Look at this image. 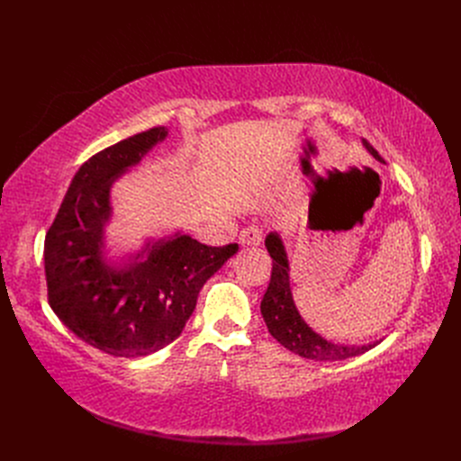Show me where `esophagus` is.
Wrapping results in <instances>:
<instances>
[{"instance_id": "obj_1", "label": "esophagus", "mask_w": 461, "mask_h": 461, "mask_svg": "<svg viewBox=\"0 0 461 461\" xmlns=\"http://www.w3.org/2000/svg\"><path fill=\"white\" fill-rule=\"evenodd\" d=\"M261 240H263V230L256 224L245 228L239 233V243L245 247H258V245H261Z\"/></svg>"}]
</instances>
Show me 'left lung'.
Instances as JSON below:
<instances>
[{"label": "left lung", "mask_w": 461, "mask_h": 461, "mask_svg": "<svg viewBox=\"0 0 461 461\" xmlns=\"http://www.w3.org/2000/svg\"><path fill=\"white\" fill-rule=\"evenodd\" d=\"M365 145L379 162H383L379 153L366 140ZM265 247H267L273 258V271L267 292H265L261 299V316L276 342H280L292 353L310 360H344L366 353L379 344L374 342L368 346H342L332 344L318 332H313L295 308L292 287H289V265L278 233H269L267 239H265Z\"/></svg>", "instance_id": "1"}]
</instances>
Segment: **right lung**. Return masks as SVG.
Instances as JSON below:
<instances>
[{"instance_id":"1","label":"right lung","mask_w":461,"mask_h":461,"mask_svg":"<svg viewBox=\"0 0 461 461\" xmlns=\"http://www.w3.org/2000/svg\"><path fill=\"white\" fill-rule=\"evenodd\" d=\"M166 134L155 127L86 160L44 239L48 304L80 340L112 357H145L172 344L203 284L239 250L176 233L145 245L125 267L104 261L110 186Z\"/></svg>"}]
</instances>
